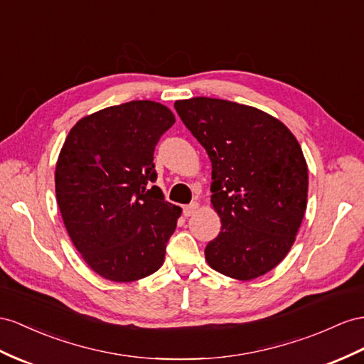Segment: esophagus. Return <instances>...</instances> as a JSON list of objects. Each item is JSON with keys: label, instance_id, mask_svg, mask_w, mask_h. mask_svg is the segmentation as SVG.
I'll return each mask as SVG.
<instances>
[{"label": "esophagus", "instance_id": "1", "mask_svg": "<svg viewBox=\"0 0 364 364\" xmlns=\"http://www.w3.org/2000/svg\"><path fill=\"white\" fill-rule=\"evenodd\" d=\"M198 206L200 204L198 203H191V204H188V206H184V209H183V213H184V217H191V215H193L195 212H197V209H198Z\"/></svg>", "mask_w": 364, "mask_h": 364}]
</instances>
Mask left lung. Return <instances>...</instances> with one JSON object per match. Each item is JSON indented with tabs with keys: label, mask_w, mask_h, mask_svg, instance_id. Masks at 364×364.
<instances>
[{
	"label": "left lung",
	"mask_w": 364,
	"mask_h": 364,
	"mask_svg": "<svg viewBox=\"0 0 364 364\" xmlns=\"http://www.w3.org/2000/svg\"><path fill=\"white\" fill-rule=\"evenodd\" d=\"M212 163L210 203L221 230L204 249L208 264L247 282L291 250L307 204V164L282 121L252 106L197 97L175 101Z\"/></svg>",
	"instance_id": "1"
}]
</instances>
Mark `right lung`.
Listing matches in <instances>:
<instances>
[{
    "label": "right lung",
    "instance_id": "right-lung-1",
    "mask_svg": "<svg viewBox=\"0 0 364 364\" xmlns=\"http://www.w3.org/2000/svg\"><path fill=\"white\" fill-rule=\"evenodd\" d=\"M175 117L160 102L138 100L81 118L55 169V192L73 246L93 272L136 282L164 263L181 209L164 201L154 151Z\"/></svg>",
    "mask_w": 364,
    "mask_h": 364
}]
</instances>
